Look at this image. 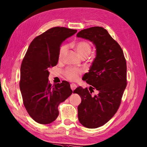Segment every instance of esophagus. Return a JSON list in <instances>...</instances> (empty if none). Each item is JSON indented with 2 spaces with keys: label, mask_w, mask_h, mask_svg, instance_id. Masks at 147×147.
Masks as SVG:
<instances>
[{
  "label": "esophagus",
  "mask_w": 147,
  "mask_h": 147,
  "mask_svg": "<svg viewBox=\"0 0 147 147\" xmlns=\"http://www.w3.org/2000/svg\"><path fill=\"white\" fill-rule=\"evenodd\" d=\"M70 86H71V89L73 90V91H74V90L76 89V88H77V85L76 84H74V83H72V84H71V85H70Z\"/></svg>",
  "instance_id": "1"
}]
</instances>
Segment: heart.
I'll return each mask as SVG.
<instances>
[{
	"mask_svg": "<svg viewBox=\"0 0 147 147\" xmlns=\"http://www.w3.org/2000/svg\"><path fill=\"white\" fill-rule=\"evenodd\" d=\"M74 50L76 51L77 54L81 58H86L91 53V46L88 42L86 41H79L74 45ZM66 46H63L60 49L59 53V59L61 60L65 56L66 51ZM82 73V70L78 68H72L69 67L66 69L65 74L66 77L71 81H76L79 78L80 75Z\"/></svg>",
	"mask_w": 147,
	"mask_h": 147,
	"instance_id": "heart-1",
	"label": "heart"
}]
</instances>
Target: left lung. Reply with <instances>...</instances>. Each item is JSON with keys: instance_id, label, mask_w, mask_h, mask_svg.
<instances>
[{"instance_id": "obj_1", "label": "left lung", "mask_w": 147, "mask_h": 147, "mask_svg": "<svg viewBox=\"0 0 147 147\" xmlns=\"http://www.w3.org/2000/svg\"><path fill=\"white\" fill-rule=\"evenodd\" d=\"M76 36L91 41L96 49L89 73L82 78L91 86L73 91L82 99L78 107L79 121L85 127L96 129L107 123L120 106L127 86L126 60L119 43L103 27L84 29ZM94 90L97 95H92Z\"/></svg>"}]
</instances>
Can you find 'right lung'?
<instances>
[{
    "label": "right lung",
    "instance_id": "right-lung-1",
    "mask_svg": "<svg viewBox=\"0 0 147 147\" xmlns=\"http://www.w3.org/2000/svg\"><path fill=\"white\" fill-rule=\"evenodd\" d=\"M76 30L56 27L35 38L29 45L20 67V89L30 116L41 124L58 117L59 104L73 93L68 82L55 86L48 81L50 67L57 65L60 46Z\"/></svg>",
    "mask_w": 147,
    "mask_h": 147
}]
</instances>
